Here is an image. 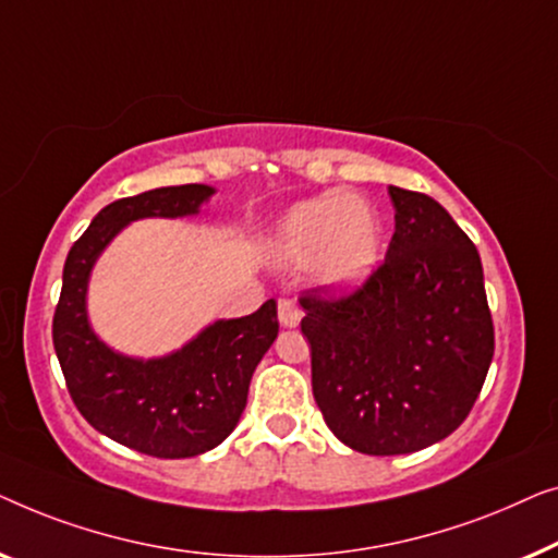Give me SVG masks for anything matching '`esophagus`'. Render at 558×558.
I'll list each match as a JSON object with an SVG mask.
<instances>
[{
    "label": "esophagus",
    "mask_w": 558,
    "mask_h": 558,
    "mask_svg": "<svg viewBox=\"0 0 558 558\" xmlns=\"http://www.w3.org/2000/svg\"><path fill=\"white\" fill-rule=\"evenodd\" d=\"M278 318L286 328H295L298 324H301V311H298V305L290 301V298H280V301H278Z\"/></svg>",
    "instance_id": "obj_1"
}]
</instances>
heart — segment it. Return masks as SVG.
Segmentation results:
<instances>
[{
    "mask_svg": "<svg viewBox=\"0 0 558 558\" xmlns=\"http://www.w3.org/2000/svg\"><path fill=\"white\" fill-rule=\"evenodd\" d=\"M381 222L349 192H328L295 204L272 232L282 263H311L320 282L356 288L381 257Z\"/></svg>",
    "mask_w": 558,
    "mask_h": 558,
    "instance_id": "1",
    "label": "heart"
}]
</instances>
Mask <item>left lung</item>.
Returning <instances> with one entry per match:
<instances>
[{
    "mask_svg": "<svg viewBox=\"0 0 558 558\" xmlns=\"http://www.w3.org/2000/svg\"><path fill=\"white\" fill-rule=\"evenodd\" d=\"M387 257L349 295L301 298L311 384L331 433L364 454H407L454 433L496 349L483 265L442 204L389 186Z\"/></svg>",
    "mask_w": 558,
    "mask_h": 558,
    "instance_id": "obj_1",
    "label": "left lung"
}]
</instances>
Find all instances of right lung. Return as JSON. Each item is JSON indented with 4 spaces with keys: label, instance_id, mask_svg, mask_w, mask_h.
Masks as SVG:
<instances>
[{
    "label": "right lung",
    "instance_id": "right-lung-1",
    "mask_svg": "<svg viewBox=\"0 0 558 558\" xmlns=\"http://www.w3.org/2000/svg\"><path fill=\"white\" fill-rule=\"evenodd\" d=\"M215 190L161 186L116 199L70 247L52 318V343L77 412L98 433L151 458H194L238 427L255 366L278 339V305L215 320L174 354L131 359L93 333L85 290L98 255L133 219L197 215Z\"/></svg>",
    "mask_w": 558,
    "mask_h": 558
}]
</instances>
